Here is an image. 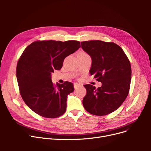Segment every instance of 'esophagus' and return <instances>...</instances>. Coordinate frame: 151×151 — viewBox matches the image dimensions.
Returning <instances> with one entry per match:
<instances>
[{"instance_id":"esophagus-1","label":"esophagus","mask_w":151,"mask_h":151,"mask_svg":"<svg viewBox=\"0 0 151 151\" xmlns=\"http://www.w3.org/2000/svg\"><path fill=\"white\" fill-rule=\"evenodd\" d=\"M81 86H82V85L80 83H74V88H75V89H76L77 88H80V87H81Z\"/></svg>"}]
</instances>
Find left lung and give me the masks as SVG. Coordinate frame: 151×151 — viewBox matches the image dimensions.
Instances as JSON below:
<instances>
[{"instance_id":"obj_1","label":"left lung","mask_w":151,"mask_h":151,"mask_svg":"<svg viewBox=\"0 0 151 151\" xmlns=\"http://www.w3.org/2000/svg\"><path fill=\"white\" fill-rule=\"evenodd\" d=\"M81 44L92 59L91 75L102 84L97 89L91 84L84 86L87 93L83 106L96 116L111 113L129 94L132 75L130 61L123 50L114 43L90 40Z\"/></svg>"}]
</instances>
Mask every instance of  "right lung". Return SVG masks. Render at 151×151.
I'll return each mask as SVG.
<instances>
[{
	"label": "right lung",
	"mask_w": 151,
	"mask_h": 151,
	"mask_svg": "<svg viewBox=\"0 0 151 151\" xmlns=\"http://www.w3.org/2000/svg\"><path fill=\"white\" fill-rule=\"evenodd\" d=\"M80 47L75 40L36 41L23 51L17 64V81L22 99L34 112L46 118L65 113L73 84L66 81L54 85L51 73L60 70L64 59Z\"/></svg>",
	"instance_id": "right-lung-1"
}]
</instances>
